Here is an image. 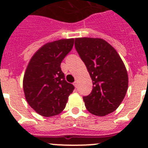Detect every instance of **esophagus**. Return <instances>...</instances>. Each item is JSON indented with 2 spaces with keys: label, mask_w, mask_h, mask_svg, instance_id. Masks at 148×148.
Listing matches in <instances>:
<instances>
[{
  "label": "esophagus",
  "mask_w": 148,
  "mask_h": 148,
  "mask_svg": "<svg viewBox=\"0 0 148 148\" xmlns=\"http://www.w3.org/2000/svg\"><path fill=\"white\" fill-rule=\"evenodd\" d=\"M73 85H74V86H75L76 88H77V85H78V84H77V81H75V82H74V83H73Z\"/></svg>",
  "instance_id": "esophagus-1"
}]
</instances>
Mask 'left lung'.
<instances>
[{
	"label": "left lung",
	"instance_id": "8db88e82",
	"mask_svg": "<svg viewBox=\"0 0 148 148\" xmlns=\"http://www.w3.org/2000/svg\"><path fill=\"white\" fill-rule=\"evenodd\" d=\"M75 48L84 62L93 90L83 99L91 114L104 116L116 111L126 94L128 76L117 51L101 38L75 39Z\"/></svg>",
	"mask_w": 148,
	"mask_h": 148
}]
</instances>
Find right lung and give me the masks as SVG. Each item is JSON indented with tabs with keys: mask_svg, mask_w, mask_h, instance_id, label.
I'll return each mask as SVG.
<instances>
[{
	"mask_svg": "<svg viewBox=\"0 0 148 148\" xmlns=\"http://www.w3.org/2000/svg\"><path fill=\"white\" fill-rule=\"evenodd\" d=\"M74 39H62L42 46L29 60L23 77L25 99L40 116L51 117L64 109L74 86L68 83L61 62L74 45Z\"/></svg>",
	"mask_w": 148,
	"mask_h": 148,
	"instance_id": "add662e5",
	"label": "right lung"
}]
</instances>
